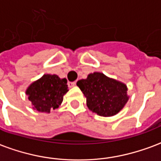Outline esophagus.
Masks as SVG:
<instances>
[{
	"label": "esophagus",
	"mask_w": 161,
	"mask_h": 161,
	"mask_svg": "<svg viewBox=\"0 0 161 161\" xmlns=\"http://www.w3.org/2000/svg\"><path fill=\"white\" fill-rule=\"evenodd\" d=\"M75 85H76V83H75V82H69L68 83L69 88H72V87H74Z\"/></svg>",
	"instance_id": "34e87169"
}]
</instances>
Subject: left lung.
I'll list each match as a JSON object with an SVG mask.
<instances>
[{"label": "left lung", "instance_id": "1", "mask_svg": "<svg viewBox=\"0 0 161 161\" xmlns=\"http://www.w3.org/2000/svg\"><path fill=\"white\" fill-rule=\"evenodd\" d=\"M77 85L86 98L88 108L100 116L116 115L129 100L125 84L99 71L90 73L85 79L78 80Z\"/></svg>", "mask_w": 161, "mask_h": 161}]
</instances>
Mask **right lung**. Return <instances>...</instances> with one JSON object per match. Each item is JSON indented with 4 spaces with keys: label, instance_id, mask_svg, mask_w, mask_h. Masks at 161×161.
Here are the masks:
<instances>
[{
    "label": "right lung",
    "instance_id": "right-lung-1",
    "mask_svg": "<svg viewBox=\"0 0 161 161\" xmlns=\"http://www.w3.org/2000/svg\"><path fill=\"white\" fill-rule=\"evenodd\" d=\"M67 80L55 74H44L26 89L25 94L31 102L32 108L41 113L49 114L63 102V96L68 91Z\"/></svg>",
    "mask_w": 161,
    "mask_h": 161
}]
</instances>
